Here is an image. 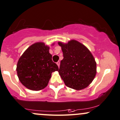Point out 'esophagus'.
Returning a JSON list of instances; mask_svg holds the SVG:
<instances>
[{"label":"esophagus","instance_id":"34e87169","mask_svg":"<svg viewBox=\"0 0 120 120\" xmlns=\"http://www.w3.org/2000/svg\"><path fill=\"white\" fill-rule=\"evenodd\" d=\"M60 61L57 62V64L58 65V67H60Z\"/></svg>","mask_w":120,"mask_h":120}]
</instances>
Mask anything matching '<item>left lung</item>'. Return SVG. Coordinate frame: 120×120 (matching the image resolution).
<instances>
[{"label":"left lung","instance_id":"left-lung-1","mask_svg":"<svg viewBox=\"0 0 120 120\" xmlns=\"http://www.w3.org/2000/svg\"><path fill=\"white\" fill-rule=\"evenodd\" d=\"M58 44L63 54L58 72L65 85L77 90L87 87L96 74V63L92 54L85 45L75 40L66 44L58 42Z\"/></svg>","mask_w":120,"mask_h":120}]
</instances>
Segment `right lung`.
I'll return each instance as SVG.
<instances>
[{"label":"right lung","mask_w":120,"mask_h":120,"mask_svg":"<svg viewBox=\"0 0 120 120\" xmlns=\"http://www.w3.org/2000/svg\"><path fill=\"white\" fill-rule=\"evenodd\" d=\"M49 47L36 43L29 47L19 59L17 66L20 82L29 90L39 91L48 85L52 72L58 67L52 60Z\"/></svg>","instance_id":"1"}]
</instances>
